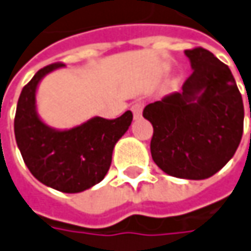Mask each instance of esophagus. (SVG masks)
Segmentation results:
<instances>
[{
  "label": "esophagus",
  "instance_id": "esophagus-1",
  "mask_svg": "<svg viewBox=\"0 0 251 251\" xmlns=\"http://www.w3.org/2000/svg\"><path fill=\"white\" fill-rule=\"evenodd\" d=\"M143 106H145V105H143V102H140V101H139V102H136V104L132 105V112H133V116H135L136 119L142 116V112H143Z\"/></svg>",
  "mask_w": 251,
  "mask_h": 251
}]
</instances>
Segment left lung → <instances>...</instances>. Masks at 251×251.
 Returning <instances> with one entry per match:
<instances>
[{"label": "left lung", "mask_w": 251, "mask_h": 251, "mask_svg": "<svg viewBox=\"0 0 251 251\" xmlns=\"http://www.w3.org/2000/svg\"><path fill=\"white\" fill-rule=\"evenodd\" d=\"M192 74L180 93L149 104L150 151L166 174L205 180L233 157L243 135L245 108L230 69L209 50H185ZM251 116V115H250Z\"/></svg>", "instance_id": "1"}]
</instances>
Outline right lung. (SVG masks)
I'll list each match as a JSON object with an SVG mask.
<instances>
[{"mask_svg":"<svg viewBox=\"0 0 251 251\" xmlns=\"http://www.w3.org/2000/svg\"><path fill=\"white\" fill-rule=\"evenodd\" d=\"M56 63L39 70L22 88L14 122L19 151L29 171L53 190L75 194L101 182L106 176L118 140L132 124L130 111L116 119L94 116L70 129L51 127L39 116L36 91Z\"/></svg>","mask_w":251,"mask_h":251,"instance_id":"right-lung-1","label":"right lung"}]
</instances>
